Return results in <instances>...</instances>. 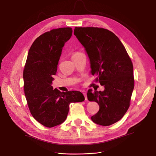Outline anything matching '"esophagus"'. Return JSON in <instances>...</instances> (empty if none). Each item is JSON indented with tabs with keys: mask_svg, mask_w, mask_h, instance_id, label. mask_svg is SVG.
Returning <instances> with one entry per match:
<instances>
[{
	"mask_svg": "<svg viewBox=\"0 0 156 156\" xmlns=\"http://www.w3.org/2000/svg\"><path fill=\"white\" fill-rule=\"evenodd\" d=\"M83 94L84 96V99H85V100H87V92L85 91H83Z\"/></svg>",
	"mask_w": 156,
	"mask_h": 156,
	"instance_id": "34e87169",
	"label": "esophagus"
}]
</instances>
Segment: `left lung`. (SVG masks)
<instances>
[{
	"label": "left lung",
	"mask_w": 156,
	"mask_h": 156,
	"mask_svg": "<svg viewBox=\"0 0 156 156\" xmlns=\"http://www.w3.org/2000/svg\"><path fill=\"white\" fill-rule=\"evenodd\" d=\"M74 35L84 48L90 62L91 73L103 85V91L87 98L100 110L91 117L98 125L110 126L119 121L129 107L134 88L133 64L123 44L114 33L98 27H75Z\"/></svg>",
	"instance_id": "8db88e82"
}]
</instances>
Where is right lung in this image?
Listing matches in <instances>:
<instances>
[{"instance_id":"obj_1","label":"right lung","mask_w":156,"mask_h":156,"mask_svg":"<svg viewBox=\"0 0 156 156\" xmlns=\"http://www.w3.org/2000/svg\"><path fill=\"white\" fill-rule=\"evenodd\" d=\"M70 27L53 29L33 42L23 71L24 91L28 106L34 119L48 127L66 120L71 103L84 100L79 91L61 92L51 86L64 44L72 34Z\"/></svg>"}]
</instances>
